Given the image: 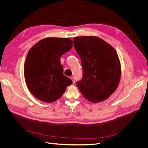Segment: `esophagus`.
Returning a JSON list of instances; mask_svg holds the SVG:
<instances>
[{
  "label": "esophagus",
  "mask_w": 148,
  "mask_h": 148,
  "mask_svg": "<svg viewBox=\"0 0 148 148\" xmlns=\"http://www.w3.org/2000/svg\"><path fill=\"white\" fill-rule=\"evenodd\" d=\"M70 78H71V80H72L73 83H75V78H74V77H70Z\"/></svg>",
  "instance_id": "esophagus-1"
}]
</instances>
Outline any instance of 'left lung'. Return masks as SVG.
Segmentation results:
<instances>
[{
    "instance_id": "1",
    "label": "left lung",
    "mask_w": 148,
    "mask_h": 148,
    "mask_svg": "<svg viewBox=\"0 0 148 148\" xmlns=\"http://www.w3.org/2000/svg\"><path fill=\"white\" fill-rule=\"evenodd\" d=\"M74 47L82 60L83 77L77 86L94 103L107 99L120 82L121 65L109 44L96 36L75 37Z\"/></svg>"
}]
</instances>
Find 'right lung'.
Listing matches in <instances>:
<instances>
[{
	"label": "right lung",
	"mask_w": 148,
	"mask_h": 148,
	"mask_svg": "<svg viewBox=\"0 0 148 148\" xmlns=\"http://www.w3.org/2000/svg\"><path fill=\"white\" fill-rule=\"evenodd\" d=\"M73 47L69 38H47L30 49L25 60V82L31 94L45 102L56 101L72 81L64 75L60 57Z\"/></svg>",
	"instance_id": "add662e5"
}]
</instances>
